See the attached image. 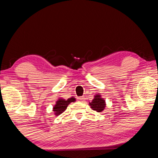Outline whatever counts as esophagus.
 Listing matches in <instances>:
<instances>
[{
	"label": "esophagus",
	"mask_w": 158,
	"mask_h": 158,
	"mask_svg": "<svg viewBox=\"0 0 158 158\" xmlns=\"http://www.w3.org/2000/svg\"><path fill=\"white\" fill-rule=\"evenodd\" d=\"M77 100H78L79 102H83V101L85 100V97H77Z\"/></svg>",
	"instance_id": "esophagus-1"
}]
</instances>
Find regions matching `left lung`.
Wrapping results in <instances>:
<instances>
[{
	"mask_svg": "<svg viewBox=\"0 0 158 158\" xmlns=\"http://www.w3.org/2000/svg\"><path fill=\"white\" fill-rule=\"evenodd\" d=\"M91 108L96 110L97 112H102L106 107V102L104 98H102L101 94H96L94 96V99L89 102Z\"/></svg>",
	"mask_w": 158,
	"mask_h": 158,
	"instance_id": "1",
	"label": "left lung"
}]
</instances>
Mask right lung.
<instances>
[{
	"mask_svg": "<svg viewBox=\"0 0 158 158\" xmlns=\"http://www.w3.org/2000/svg\"><path fill=\"white\" fill-rule=\"evenodd\" d=\"M75 101L76 99L74 97H70L67 100L63 99L62 97H59L56 102L55 106L52 107V111L56 116H58V115L61 114L62 113L65 111L70 103L75 102Z\"/></svg>",
	"mask_w": 158,
	"mask_h": 158,
	"instance_id": "add662e5",
	"label": "right lung"
}]
</instances>
